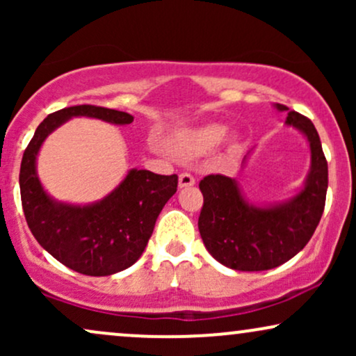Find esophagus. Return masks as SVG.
<instances>
[{
    "label": "esophagus",
    "instance_id": "esophagus-1",
    "mask_svg": "<svg viewBox=\"0 0 356 356\" xmlns=\"http://www.w3.org/2000/svg\"><path fill=\"white\" fill-rule=\"evenodd\" d=\"M194 184H195V179L192 174L182 172L181 175H179V187H181V189H184V187L194 186Z\"/></svg>",
    "mask_w": 356,
    "mask_h": 356
}]
</instances>
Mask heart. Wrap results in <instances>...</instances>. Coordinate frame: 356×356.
Returning <instances> with one entry per match:
<instances>
[{"instance_id":"b5f03b06","label":"heart","mask_w":356,"mask_h":356,"mask_svg":"<svg viewBox=\"0 0 356 356\" xmlns=\"http://www.w3.org/2000/svg\"><path fill=\"white\" fill-rule=\"evenodd\" d=\"M226 136V127L220 124H206L186 130L174 140L175 152L181 155H202L214 149Z\"/></svg>"}]
</instances>
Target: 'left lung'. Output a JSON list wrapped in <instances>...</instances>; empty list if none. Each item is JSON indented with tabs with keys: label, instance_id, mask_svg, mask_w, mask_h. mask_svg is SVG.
<instances>
[{
	"label": "left lung",
	"instance_id": "obj_1",
	"mask_svg": "<svg viewBox=\"0 0 356 356\" xmlns=\"http://www.w3.org/2000/svg\"><path fill=\"white\" fill-rule=\"evenodd\" d=\"M284 112L286 105L276 104ZM286 125L301 130L309 142L312 170L305 187L288 202L257 207L246 202L234 179L206 175L199 182L204 204L199 232L216 261L236 271H266L296 256L312 239L328 189V162L313 122L289 110Z\"/></svg>",
	"mask_w": 356,
	"mask_h": 356
}]
</instances>
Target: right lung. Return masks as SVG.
I'll return each instance as SVG.
<instances>
[{
  "instance_id": "obj_1",
  "label": "right lung",
  "mask_w": 356,
  "mask_h": 356,
  "mask_svg": "<svg viewBox=\"0 0 356 356\" xmlns=\"http://www.w3.org/2000/svg\"><path fill=\"white\" fill-rule=\"evenodd\" d=\"M72 117H92L115 125L132 124L130 113L97 105H75L48 115L28 144L19 169L24 218L40 246L80 275L110 276L142 256L162 207L177 191V175L129 170L105 199L88 206L53 201L36 175V155L55 129Z\"/></svg>"
}]
</instances>
